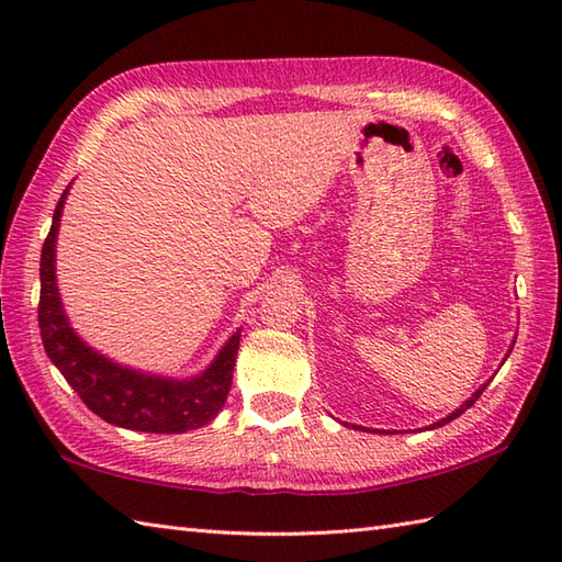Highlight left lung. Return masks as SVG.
Here are the masks:
<instances>
[{
	"label": "left lung",
	"mask_w": 562,
	"mask_h": 562,
	"mask_svg": "<svg viewBox=\"0 0 562 562\" xmlns=\"http://www.w3.org/2000/svg\"><path fill=\"white\" fill-rule=\"evenodd\" d=\"M512 348H515V345H512ZM512 348H509V352H512ZM509 352H507V355H509ZM485 386H487V384H483V386H481L479 391H475V393H473V396H471L469 401H465L463 405H459V408H457V411H453V413H449L447 417H441V420H437L435 425H429V429H435V427H441V425H447V423H451V420H457V417H459V415H461L463 411H469V408H471V405H473L475 401H479V396H481V393L485 391ZM355 429H364V427H355Z\"/></svg>",
	"instance_id": "left-lung-1"
}]
</instances>
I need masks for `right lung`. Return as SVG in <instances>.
Listing matches in <instances>:
<instances>
[{
	"mask_svg": "<svg viewBox=\"0 0 562 562\" xmlns=\"http://www.w3.org/2000/svg\"><path fill=\"white\" fill-rule=\"evenodd\" d=\"M69 188L71 186L65 188L57 202L50 234H47L41 254L38 326L50 362L79 393L87 408L115 427L135 429V432L176 435L212 423L229 396L241 328L222 345L207 369L186 379L139 372V369L117 364L111 357L93 350L89 342H83L77 330L69 326L55 274V244Z\"/></svg>",
	"mask_w": 562,
	"mask_h": 562,
	"instance_id": "add662e5",
	"label": "right lung"
}]
</instances>
